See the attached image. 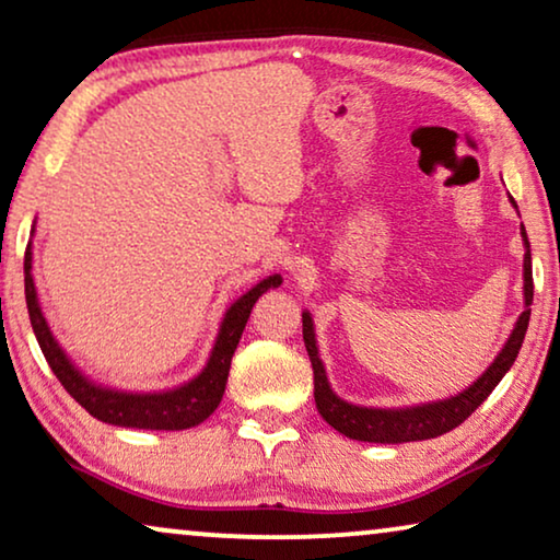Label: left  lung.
<instances>
[{
    "label": "left lung",
    "instance_id": "1",
    "mask_svg": "<svg viewBox=\"0 0 560 560\" xmlns=\"http://www.w3.org/2000/svg\"><path fill=\"white\" fill-rule=\"evenodd\" d=\"M520 235H523L525 241V261H523L525 312L517 317L513 335L508 337L505 348L500 350V355L494 358L492 365L487 368L467 390H462L459 396L431 400V404L408 406V408H368V406L348 404V400L335 396V390L329 388L325 365H322L319 352H317V340H314V322L310 317V312H302L304 345H306V352H310L312 370H314V404H317V411L322 419L348 439L370 441V444H404V441L434 439L467 421L469 416L477 411L479 404H482V400L494 390V385H498L502 377H505L508 370L513 368L517 352L523 348L527 322H530V310H527V306L533 304V261H530V243H527V233L523 225H520Z\"/></svg>",
    "mask_w": 560,
    "mask_h": 560
}]
</instances>
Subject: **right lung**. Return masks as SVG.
<instances>
[{"instance_id": "1", "label": "right lung", "mask_w": 560, "mask_h": 560, "mask_svg": "<svg viewBox=\"0 0 560 560\" xmlns=\"http://www.w3.org/2000/svg\"><path fill=\"white\" fill-rule=\"evenodd\" d=\"M281 277L273 273V277L258 281L254 289L246 291V294L235 299V302L228 306L225 317L220 322L215 348H212L208 365L200 370V375H195L192 381L177 385V388L172 390L129 393L106 388V385L89 381V377L70 362L66 350L60 348L58 340H55L50 332V327H47L40 302H37V289L33 279V248L27 246L25 250V299L30 325H33V332L37 337V342H40L47 365L52 368V373L62 383V388H66L93 419L126 429L183 431L198 427V423L208 419L225 393L228 370H231L233 352L238 348L243 329H246L250 310H254V304L264 291L277 289Z\"/></svg>"}]
</instances>
